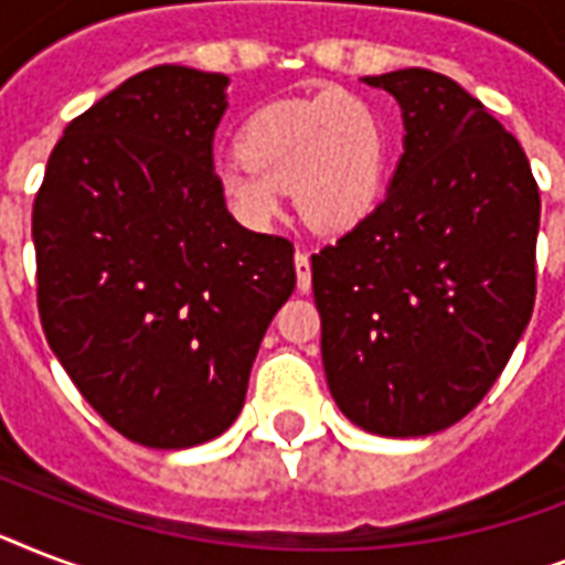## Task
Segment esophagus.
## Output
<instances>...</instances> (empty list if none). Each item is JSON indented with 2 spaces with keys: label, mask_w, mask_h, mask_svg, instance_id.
<instances>
[{
  "label": "esophagus",
  "mask_w": 565,
  "mask_h": 565,
  "mask_svg": "<svg viewBox=\"0 0 565 565\" xmlns=\"http://www.w3.org/2000/svg\"><path fill=\"white\" fill-rule=\"evenodd\" d=\"M296 278H299V290H310V255L308 252H296Z\"/></svg>",
  "instance_id": "esophagus-1"
}]
</instances>
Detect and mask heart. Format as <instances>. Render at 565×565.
<instances>
[{
    "label": "heart",
    "instance_id": "1",
    "mask_svg": "<svg viewBox=\"0 0 565 565\" xmlns=\"http://www.w3.org/2000/svg\"><path fill=\"white\" fill-rule=\"evenodd\" d=\"M216 188L248 228L278 216L284 188L313 228H354L386 188L384 117L370 99L334 87L264 105L239 128L237 154L216 167Z\"/></svg>",
    "mask_w": 565,
    "mask_h": 565
}]
</instances>
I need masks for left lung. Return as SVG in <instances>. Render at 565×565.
<instances>
[{"instance_id":"8db88e82","label":"left lung","mask_w":565,"mask_h":565,"mask_svg":"<svg viewBox=\"0 0 565 565\" xmlns=\"http://www.w3.org/2000/svg\"><path fill=\"white\" fill-rule=\"evenodd\" d=\"M402 105L384 202L310 257L337 407L381 437L451 428L531 322L540 190L522 146L448 75H366Z\"/></svg>"}]
</instances>
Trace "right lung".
Masks as SVG:
<instances>
[{
    "instance_id": "right-lung-1",
    "label": "right lung",
    "mask_w": 565,
    "mask_h": 565,
    "mask_svg": "<svg viewBox=\"0 0 565 565\" xmlns=\"http://www.w3.org/2000/svg\"><path fill=\"white\" fill-rule=\"evenodd\" d=\"M228 75L161 64L64 128L34 199L38 310L90 407L131 443L231 428L292 243L243 228L213 172Z\"/></svg>"
}]
</instances>
